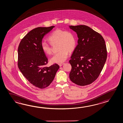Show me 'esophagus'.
<instances>
[{"label": "esophagus", "instance_id": "1", "mask_svg": "<svg viewBox=\"0 0 123 123\" xmlns=\"http://www.w3.org/2000/svg\"><path fill=\"white\" fill-rule=\"evenodd\" d=\"M58 64L60 67H61L62 66H63L64 64V63H59Z\"/></svg>", "mask_w": 123, "mask_h": 123}]
</instances>
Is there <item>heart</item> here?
<instances>
[{"instance_id":"1","label":"heart","mask_w":123,"mask_h":123,"mask_svg":"<svg viewBox=\"0 0 123 123\" xmlns=\"http://www.w3.org/2000/svg\"><path fill=\"white\" fill-rule=\"evenodd\" d=\"M50 44L57 43L58 52L50 60L53 63H62L68 58L69 52H72L74 50L77 38L74 33L71 31H64L56 29L51 33L48 38ZM43 52L47 55L52 54V49L50 44L43 42L41 44Z\"/></svg>"}]
</instances>
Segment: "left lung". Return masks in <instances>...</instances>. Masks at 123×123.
<instances>
[{
    "label": "left lung",
    "mask_w": 123,
    "mask_h": 123,
    "mask_svg": "<svg viewBox=\"0 0 123 123\" xmlns=\"http://www.w3.org/2000/svg\"><path fill=\"white\" fill-rule=\"evenodd\" d=\"M77 33L78 44L71 56L69 77L80 86L91 84L100 74L107 58L105 41L99 33L84 25L70 26Z\"/></svg>",
    "instance_id": "1"
}]
</instances>
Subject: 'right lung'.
Returning a JSON list of instances; mask_svg holds the SVG:
<instances>
[{"label":"right lung","instance_id":"add662e5","mask_svg":"<svg viewBox=\"0 0 123 123\" xmlns=\"http://www.w3.org/2000/svg\"><path fill=\"white\" fill-rule=\"evenodd\" d=\"M55 26L38 27L31 31L21 40L18 48V67L27 80L36 87L43 89L52 82L60 66L49 67L48 58L42 49L45 35Z\"/></svg>","mask_w":123,"mask_h":123}]
</instances>
